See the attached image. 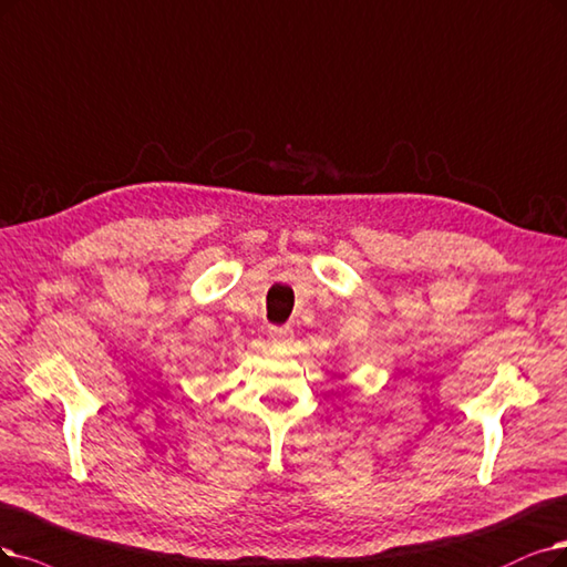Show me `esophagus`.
<instances>
[{"mask_svg":"<svg viewBox=\"0 0 567 567\" xmlns=\"http://www.w3.org/2000/svg\"><path fill=\"white\" fill-rule=\"evenodd\" d=\"M268 339H270L272 343L282 346V343H289L291 339H295V331H291L289 327H270V329H268Z\"/></svg>","mask_w":567,"mask_h":567,"instance_id":"1","label":"esophagus"}]
</instances>
